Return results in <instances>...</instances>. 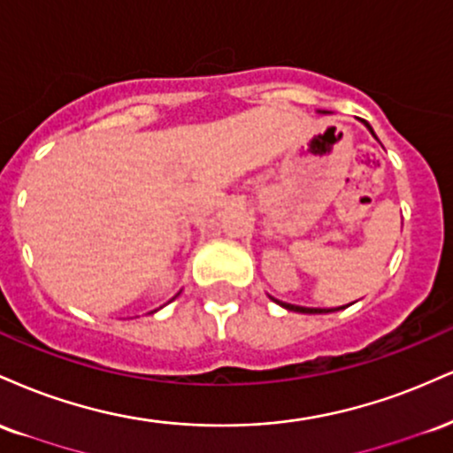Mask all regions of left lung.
Here are the masks:
<instances>
[{
    "instance_id": "obj_1",
    "label": "left lung",
    "mask_w": 453,
    "mask_h": 453,
    "mask_svg": "<svg viewBox=\"0 0 453 453\" xmlns=\"http://www.w3.org/2000/svg\"><path fill=\"white\" fill-rule=\"evenodd\" d=\"M366 127H369V122H365ZM369 131L373 133V129H371L369 127ZM375 135V133H373ZM275 303H278V305H281V307H286V310H290V311H299V313H328V311H339V310H345V307H337V310H318V307H301V305H290V303H281V301H278V299H273Z\"/></svg>"
}]
</instances>
